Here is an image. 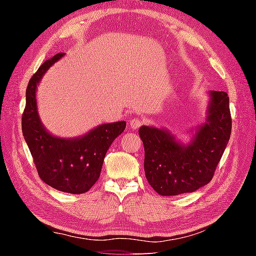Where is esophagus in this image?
Returning <instances> with one entry per match:
<instances>
[{
    "instance_id": "1",
    "label": "esophagus",
    "mask_w": 256,
    "mask_h": 256,
    "mask_svg": "<svg viewBox=\"0 0 256 256\" xmlns=\"http://www.w3.org/2000/svg\"><path fill=\"white\" fill-rule=\"evenodd\" d=\"M142 125V120L140 118H132L131 120H130V128H131L132 130H136L138 128Z\"/></svg>"
}]
</instances>
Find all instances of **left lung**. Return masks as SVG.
Wrapping results in <instances>:
<instances>
[{"label": "left lung", "instance_id": "obj_1", "mask_svg": "<svg viewBox=\"0 0 256 256\" xmlns=\"http://www.w3.org/2000/svg\"><path fill=\"white\" fill-rule=\"evenodd\" d=\"M206 122L194 128L188 144L164 128L144 125L138 134L144 146V172L156 192L170 196L190 193L214 177L232 133L229 97L210 92Z\"/></svg>", "mask_w": 256, "mask_h": 256}]
</instances>
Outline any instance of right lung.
Listing matches in <instances>:
<instances>
[{
    "label": "right lung",
    "instance_id": "add662e5",
    "mask_svg": "<svg viewBox=\"0 0 256 256\" xmlns=\"http://www.w3.org/2000/svg\"><path fill=\"white\" fill-rule=\"evenodd\" d=\"M64 53L45 60L29 80L22 114V134L42 182L60 192L86 193L100 176L104 158L126 122L102 124L81 136L58 138L47 131L38 115L37 86Z\"/></svg>",
    "mask_w": 256,
    "mask_h": 256
}]
</instances>
